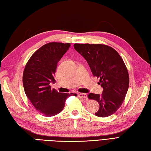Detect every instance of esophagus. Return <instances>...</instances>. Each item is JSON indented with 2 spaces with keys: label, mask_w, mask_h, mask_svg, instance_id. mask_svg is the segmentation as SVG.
Instances as JSON below:
<instances>
[{
  "label": "esophagus",
  "mask_w": 151,
  "mask_h": 151,
  "mask_svg": "<svg viewBox=\"0 0 151 151\" xmlns=\"http://www.w3.org/2000/svg\"><path fill=\"white\" fill-rule=\"evenodd\" d=\"M78 96L80 98H83V99H85V98H87V95L85 93H79Z\"/></svg>",
  "instance_id": "esophagus-1"
}]
</instances>
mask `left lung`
I'll return each instance as SVG.
<instances>
[{
	"label": "left lung",
	"mask_w": 151,
	"mask_h": 151,
	"mask_svg": "<svg viewBox=\"0 0 151 151\" xmlns=\"http://www.w3.org/2000/svg\"><path fill=\"white\" fill-rule=\"evenodd\" d=\"M73 47L87 60L93 76L100 78L98 83L103 88L101 94L88 96L100 104L95 115L100 117L111 115L122 105L129 87L128 70L122 58L106 45L75 44Z\"/></svg>",
	"instance_id": "8db88e82"
}]
</instances>
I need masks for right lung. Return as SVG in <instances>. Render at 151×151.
Wrapping results in <instances>:
<instances>
[{
  "mask_svg": "<svg viewBox=\"0 0 151 151\" xmlns=\"http://www.w3.org/2000/svg\"><path fill=\"white\" fill-rule=\"evenodd\" d=\"M70 44L51 42L38 49L24 68L23 76V87L27 96L36 110L47 116L59 113L64 107L66 98L74 93H58L51 89L50 84L56 81L54 76L57 64Z\"/></svg>",
  "mask_w": 151,
  "mask_h": 151,
  "instance_id": "1",
  "label": "right lung"
}]
</instances>
